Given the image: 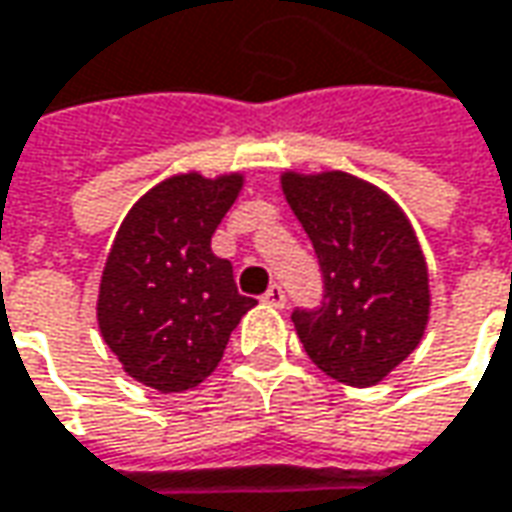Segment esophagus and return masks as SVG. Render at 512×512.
Here are the masks:
<instances>
[{
    "label": "esophagus",
    "instance_id": "34e87169",
    "mask_svg": "<svg viewBox=\"0 0 512 512\" xmlns=\"http://www.w3.org/2000/svg\"><path fill=\"white\" fill-rule=\"evenodd\" d=\"M262 302H267V305H273V307H285L287 305L285 287H282V285H270V287H267L265 296H262Z\"/></svg>",
    "mask_w": 512,
    "mask_h": 512
}]
</instances>
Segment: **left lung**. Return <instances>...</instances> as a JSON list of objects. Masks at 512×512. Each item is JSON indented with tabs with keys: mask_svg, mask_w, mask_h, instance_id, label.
Listing matches in <instances>:
<instances>
[{
	"mask_svg": "<svg viewBox=\"0 0 512 512\" xmlns=\"http://www.w3.org/2000/svg\"><path fill=\"white\" fill-rule=\"evenodd\" d=\"M282 190L313 242L325 285L322 305L290 316L307 356L350 387L382 382L422 342L430 313L413 227L387 193L342 170L285 173Z\"/></svg>",
	"mask_w": 512,
	"mask_h": 512,
	"instance_id": "obj_1",
	"label": "left lung"
}]
</instances>
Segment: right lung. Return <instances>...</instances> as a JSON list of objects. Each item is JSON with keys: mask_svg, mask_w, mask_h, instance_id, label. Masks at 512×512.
Returning <instances> with one entry per match:
<instances>
[{"mask_svg": "<svg viewBox=\"0 0 512 512\" xmlns=\"http://www.w3.org/2000/svg\"><path fill=\"white\" fill-rule=\"evenodd\" d=\"M242 176H170L130 207L99 285V330L125 373L159 393L190 390L222 362L227 339L256 299L210 239Z\"/></svg>", "mask_w": 512, "mask_h": 512, "instance_id": "add662e5", "label": "right lung"}]
</instances>
